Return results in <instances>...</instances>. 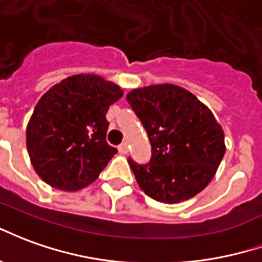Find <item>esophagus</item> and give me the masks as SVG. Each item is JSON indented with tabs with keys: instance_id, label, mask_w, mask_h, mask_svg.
<instances>
[{
	"instance_id": "1",
	"label": "esophagus",
	"mask_w": 262,
	"mask_h": 262,
	"mask_svg": "<svg viewBox=\"0 0 262 262\" xmlns=\"http://www.w3.org/2000/svg\"><path fill=\"white\" fill-rule=\"evenodd\" d=\"M118 152L121 155L128 154V145H127V142H123L121 145H118Z\"/></svg>"
}]
</instances>
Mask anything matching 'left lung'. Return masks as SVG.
Segmentation results:
<instances>
[{
    "mask_svg": "<svg viewBox=\"0 0 262 262\" xmlns=\"http://www.w3.org/2000/svg\"><path fill=\"white\" fill-rule=\"evenodd\" d=\"M129 106L148 133L152 156L128 163L141 190L165 204L190 200L209 184L225 155V134L191 92L170 83L134 89Z\"/></svg>",
    "mask_w": 262,
    "mask_h": 262,
    "instance_id": "left-lung-1",
    "label": "left lung"
}]
</instances>
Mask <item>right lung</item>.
<instances>
[{
	"instance_id": "add662e5",
	"label": "right lung",
	"mask_w": 262,
	"mask_h": 262,
	"mask_svg": "<svg viewBox=\"0 0 262 262\" xmlns=\"http://www.w3.org/2000/svg\"><path fill=\"white\" fill-rule=\"evenodd\" d=\"M121 88L93 74L66 78L46 92L26 128L30 162L40 179L62 191L96 180L117 149L106 141V113Z\"/></svg>"
}]
</instances>
